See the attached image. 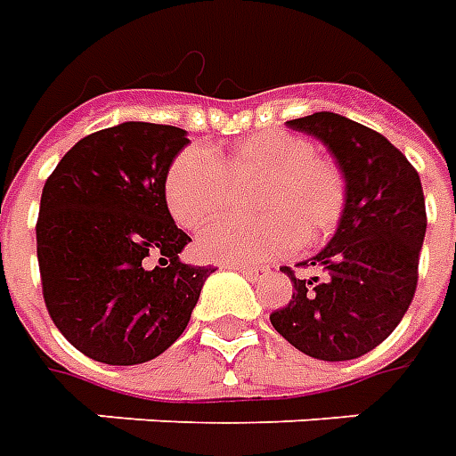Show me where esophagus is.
I'll use <instances>...</instances> for the list:
<instances>
[{"instance_id": "34e87169", "label": "esophagus", "mask_w": 456, "mask_h": 456, "mask_svg": "<svg viewBox=\"0 0 456 456\" xmlns=\"http://www.w3.org/2000/svg\"><path fill=\"white\" fill-rule=\"evenodd\" d=\"M229 268H234V271H239V273H244L248 281H261V278L268 276V268L264 266H229Z\"/></svg>"}]
</instances>
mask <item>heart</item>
I'll return each mask as SVG.
<instances>
[{
    "label": "heart",
    "mask_w": 456,
    "mask_h": 456,
    "mask_svg": "<svg viewBox=\"0 0 456 456\" xmlns=\"http://www.w3.org/2000/svg\"><path fill=\"white\" fill-rule=\"evenodd\" d=\"M261 178L251 205L261 217L222 219L198 237L209 261L247 266L322 244L339 224L346 185L339 168L317 159L315 146L288 131H258L224 153L190 146L166 170L170 215L188 229L202 227L227 208L232 183Z\"/></svg>",
    "instance_id": "obj_1"
}]
</instances>
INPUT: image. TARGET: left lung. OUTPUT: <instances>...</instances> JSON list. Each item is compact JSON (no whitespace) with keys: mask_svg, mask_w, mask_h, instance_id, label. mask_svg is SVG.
Returning <instances> with one entry per match:
<instances>
[{"mask_svg":"<svg viewBox=\"0 0 456 456\" xmlns=\"http://www.w3.org/2000/svg\"><path fill=\"white\" fill-rule=\"evenodd\" d=\"M332 151L346 183V205L332 241L303 266L286 307L271 313L283 339L322 362H349L376 349L398 327L418 288L428 229L420 175L379 131L332 112L290 119Z\"/></svg>","mask_w":456,"mask_h":456,"instance_id":"1","label":"left lung"}]
</instances>
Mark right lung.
I'll list each match as a JSON object with an SVG mask.
<instances>
[{
	"label": "right lung",
	"mask_w": 456,
	"mask_h": 456,
	"mask_svg": "<svg viewBox=\"0 0 456 456\" xmlns=\"http://www.w3.org/2000/svg\"><path fill=\"white\" fill-rule=\"evenodd\" d=\"M190 143L168 124L124 121L75 143L48 175L36 254L53 325L112 366L151 362L188 327L215 268L190 266L163 180Z\"/></svg>",
	"instance_id": "1"
}]
</instances>
